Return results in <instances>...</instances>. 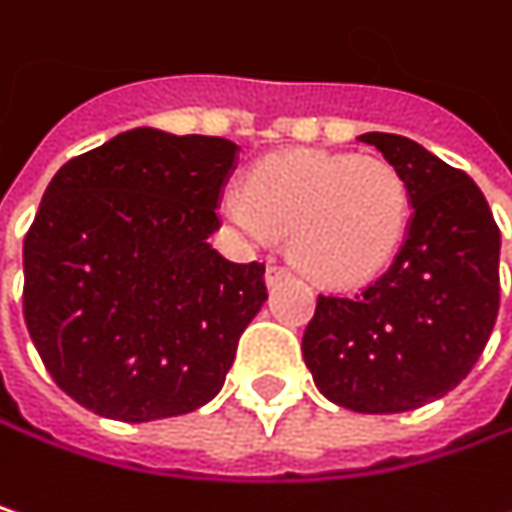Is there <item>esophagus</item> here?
<instances>
[{
    "label": "esophagus",
    "mask_w": 512,
    "mask_h": 512,
    "mask_svg": "<svg viewBox=\"0 0 512 512\" xmlns=\"http://www.w3.org/2000/svg\"><path fill=\"white\" fill-rule=\"evenodd\" d=\"M282 279H291V271H288V268H279V265H271V268H268V285H276V282H282Z\"/></svg>",
    "instance_id": "obj_1"
}]
</instances>
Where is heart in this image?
<instances>
[{
    "label": "heart",
    "mask_w": 512,
    "mask_h": 512,
    "mask_svg": "<svg viewBox=\"0 0 512 512\" xmlns=\"http://www.w3.org/2000/svg\"><path fill=\"white\" fill-rule=\"evenodd\" d=\"M224 215L256 241L291 233V259L329 288H355L399 250L411 192L382 157L288 151L253 165L247 192L230 189Z\"/></svg>",
    "instance_id": "1"
}]
</instances>
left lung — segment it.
Segmentation results:
<instances>
[{
	"mask_svg": "<svg viewBox=\"0 0 512 512\" xmlns=\"http://www.w3.org/2000/svg\"><path fill=\"white\" fill-rule=\"evenodd\" d=\"M408 183L405 241L355 297H317L303 358L317 390L358 414L414 411L469 376L498 317L501 233L475 180L408 136L364 133Z\"/></svg>",
	"mask_w": 512,
	"mask_h": 512,
	"instance_id": "obj_1",
	"label": "left lung"
}]
</instances>
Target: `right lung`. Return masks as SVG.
Segmentation results:
<instances>
[{"label":"right lung","mask_w":512,"mask_h":512,"mask_svg":"<svg viewBox=\"0 0 512 512\" xmlns=\"http://www.w3.org/2000/svg\"><path fill=\"white\" fill-rule=\"evenodd\" d=\"M221 136L133 128L52 177L22 244V311L63 393L122 422L180 417L218 396L265 265L206 238L236 168Z\"/></svg>","instance_id":"add662e5"}]
</instances>
